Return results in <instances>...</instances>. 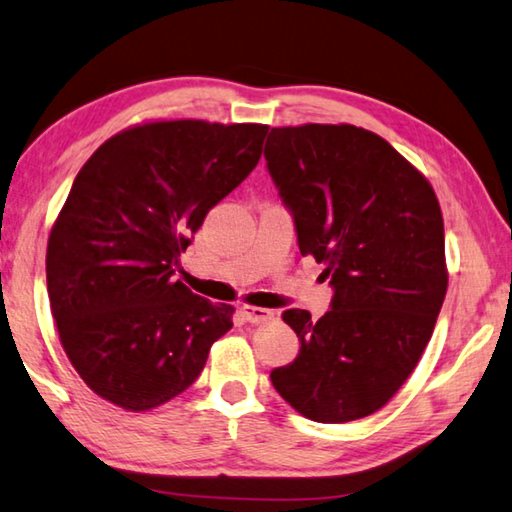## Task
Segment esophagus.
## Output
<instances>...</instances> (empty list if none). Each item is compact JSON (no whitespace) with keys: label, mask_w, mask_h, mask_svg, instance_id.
I'll list each match as a JSON object with an SVG mask.
<instances>
[{"label":"esophagus","mask_w":512,"mask_h":512,"mask_svg":"<svg viewBox=\"0 0 512 512\" xmlns=\"http://www.w3.org/2000/svg\"><path fill=\"white\" fill-rule=\"evenodd\" d=\"M240 315L249 324H265V321H270L274 317L272 310H265V308H254V306H242L240 308Z\"/></svg>","instance_id":"obj_1"}]
</instances>
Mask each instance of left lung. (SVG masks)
Here are the masks:
<instances>
[{
    "instance_id": "8db88e82",
    "label": "left lung",
    "mask_w": 512,
    "mask_h": 512,
    "mask_svg": "<svg viewBox=\"0 0 512 512\" xmlns=\"http://www.w3.org/2000/svg\"><path fill=\"white\" fill-rule=\"evenodd\" d=\"M265 159L301 254L324 265L335 288L317 321L283 312L301 351L272 371L274 389L317 423L371 416L414 373L443 306L441 204L389 141L351 123L272 128Z\"/></svg>"
}]
</instances>
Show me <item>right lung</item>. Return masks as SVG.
<instances>
[{
	"mask_svg": "<svg viewBox=\"0 0 512 512\" xmlns=\"http://www.w3.org/2000/svg\"><path fill=\"white\" fill-rule=\"evenodd\" d=\"M263 123L143 121L85 161L47 242L60 344L98 398L150 411L186 391L233 306L197 297L175 265L209 209L256 168Z\"/></svg>",
	"mask_w": 512,
	"mask_h": 512,
	"instance_id": "add662e5",
	"label": "right lung"
}]
</instances>
